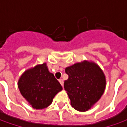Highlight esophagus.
<instances>
[{"label": "esophagus", "mask_w": 127, "mask_h": 127, "mask_svg": "<svg viewBox=\"0 0 127 127\" xmlns=\"http://www.w3.org/2000/svg\"><path fill=\"white\" fill-rule=\"evenodd\" d=\"M59 81L60 84H61V85L63 86V85H64V81H63L62 79H59Z\"/></svg>", "instance_id": "34e87169"}]
</instances>
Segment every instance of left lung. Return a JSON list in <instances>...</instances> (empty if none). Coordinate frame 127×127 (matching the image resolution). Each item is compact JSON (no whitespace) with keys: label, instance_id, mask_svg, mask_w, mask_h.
I'll use <instances>...</instances> for the list:
<instances>
[{"label":"left lung","instance_id":"8db88e82","mask_svg":"<svg viewBox=\"0 0 127 127\" xmlns=\"http://www.w3.org/2000/svg\"><path fill=\"white\" fill-rule=\"evenodd\" d=\"M68 78L64 82L71 106L79 112L90 109L100 100L106 87L103 71L93 61H84L66 68Z\"/></svg>","mask_w":127,"mask_h":127}]
</instances>
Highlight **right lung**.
<instances>
[{
	"mask_svg": "<svg viewBox=\"0 0 127 127\" xmlns=\"http://www.w3.org/2000/svg\"><path fill=\"white\" fill-rule=\"evenodd\" d=\"M17 85L22 97L36 110L49 107L55 95L62 90L46 63L26 70L20 77Z\"/></svg>",
	"mask_w": 127,
	"mask_h": 127,
	"instance_id": "obj_1",
	"label": "right lung"
}]
</instances>
